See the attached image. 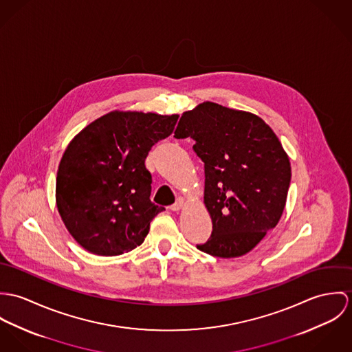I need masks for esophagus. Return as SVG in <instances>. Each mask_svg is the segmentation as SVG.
Segmentation results:
<instances>
[{
	"label": "esophagus",
	"mask_w": 352,
	"mask_h": 352,
	"mask_svg": "<svg viewBox=\"0 0 352 352\" xmlns=\"http://www.w3.org/2000/svg\"><path fill=\"white\" fill-rule=\"evenodd\" d=\"M186 202H185V199L182 198V197H179L177 201H175V204L174 205H171V210H174V212H178L179 209H182L184 208V205H185Z\"/></svg>",
	"instance_id": "1"
}]
</instances>
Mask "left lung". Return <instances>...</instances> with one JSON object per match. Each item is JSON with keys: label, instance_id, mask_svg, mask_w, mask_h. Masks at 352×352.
<instances>
[{"label": "left lung", "instance_id": "1", "mask_svg": "<svg viewBox=\"0 0 352 352\" xmlns=\"http://www.w3.org/2000/svg\"><path fill=\"white\" fill-rule=\"evenodd\" d=\"M175 139L192 138L205 167L204 204L212 234L197 248L217 258L245 255L275 228L292 168L273 129L254 113L202 102L184 112Z\"/></svg>", "mask_w": 352, "mask_h": 352}]
</instances>
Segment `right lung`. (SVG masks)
<instances>
[{
    "instance_id": "right-lung-1",
    "label": "right lung",
    "mask_w": 352,
    "mask_h": 352,
    "mask_svg": "<svg viewBox=\"0 0 352 352\" xmlns=\"http://www.w3.org/2000/svg\"><path fill=\"white\" fill-rule=\"evenodd\" d=\"M178 115L113 111L69 143L56 175V206L67 231L86 251L115 256L144 241L164 210L151 202L144 160L170 136Z\"/></svg>"
}]
</instances>
